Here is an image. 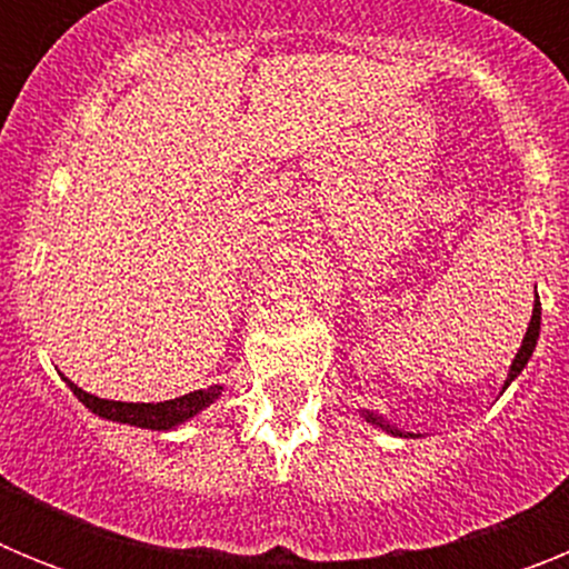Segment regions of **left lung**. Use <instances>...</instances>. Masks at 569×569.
<instances>
[{
  "label": "left lung",
  "instance_id": "8db88e82",
  "mask_svg": "<svg viewBox=\"0 0 569 569\" xmlns=\"http://www.w3.org/2000/svg\"><path fill=\"white\" fill-rule=\"evenodd\" d=\"M539 330H541V301H539V296H536V308H532L530 328H527V336H525V341H521L519 353H516V359H512L510 376H507V385H510V381L516 379V376H519L521 370H525L527 359H530L532 350H536V341H539ZM367 419L373 421V425H379V427H387V425H381L379 416H367ZM390 433H393V430H390ZM396 433H399V430H396ZM399 436H401V433H399Z\"/></svg>",
  "mask_w": 569,
  "mask_h": 569
}]
</instances>
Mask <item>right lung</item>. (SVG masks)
Instances as JSON below:
<instances>
[{"label": "right lung", "instance_id": "add662e5", "mask_svg": "<svg viewBox=\"0 0 569 569\" xmlns=\"http://www.w3.org/2000/svg\"><path fill=\"white\" fill-rule=\"evenodd\" d=\"M73 396L82 401L88 410H93L97 416L110 421H124V425L148 427V430H170L179 421H188L190 416H196L202 407H208L210 401L219 396L222 387H208V390H193L188 396H179V399L170 401H156V405H130V401H108L99 399V396L84 393L82 387H77L73 381H68Z\"/></svg>", "mask_w": 569, "mask_h": 569}]
</instances>
